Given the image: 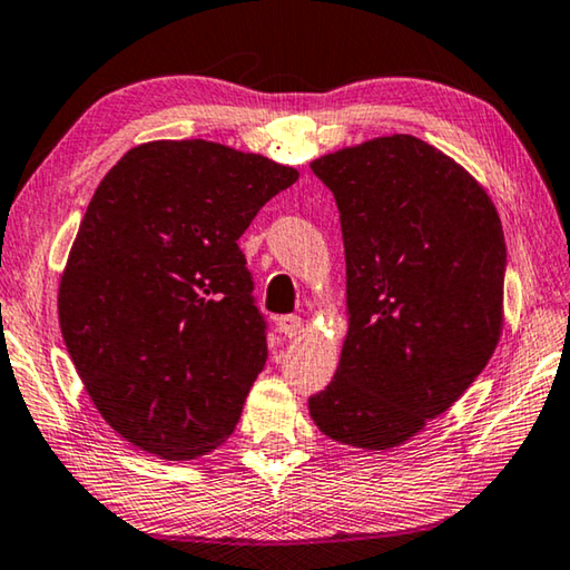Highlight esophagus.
<instances>
[{
    "mask_svg": "<svg viewBox=\"0 0 570 570\" xmlns=\"http://www.w3.org/2000/svg\"><path fill=\"white\" fill-rule=\"evenodd\" d=\"M276 330L282 332L284 336H296L298 332H302V316H294V314L278 316V320H276Z\"/></svg>",
    "mask_w": 570,
    "mask_h": 570,
    "instance_id": "obj_1",
    "label": "esophagus"
}]
</instances>
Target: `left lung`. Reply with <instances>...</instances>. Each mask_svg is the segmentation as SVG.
<instances>
[{
  "instance_id": "1",
  "label": "left lung",
  "mask_w": 570,
  "mask_h": 570,
  "mask_svg": "<svg viewBox=\"0 0 570 570\" xmlns=\"http://www.w3.org/2000/svg\"><path fill=\"white\" fill-rule=\"evenodd\" d=\"M334 193L350 332L308 397L326 438L390 450L460 400L503 330L505 236L480 183L412 135L312 163Z\"/></svg>"
}]
</instances>
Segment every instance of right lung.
Segmentation results:
<instances>
[{
    "mask_svg": "<svg viewBox=\"0 0 570 570\" xmlns=\"http://www.w3.org/2000/svg\"><path fill=\"white\" fill-rule=\"evenodd\" d=\"M298 173L208 140L125 153L85 210L60 278V330L110 428L163 460L226 442L266 364L238 238Z\"/></svg>",
    "mask_w": 570,
    "mask_h": 570,
    "instance_id": "obj_1",
    "label": "right lung"
}]
</instances>
